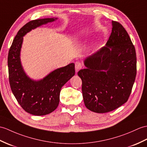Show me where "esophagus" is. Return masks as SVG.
<instances>
[{"label":"esophagus","mask_w":147,"mask_h":147,"mask_svg":"<svg viewBox=\"0 0 147 147\" xmlns=\"http://www.w3.org/2000/svg\"><path fill=\"white\" fill-rule=\"evenodd\" d=\"M82 68V64L80 62H76L75 63V71L76 73H78Z\"/></svg>","instance_id":"obj_1"}]
</instances>
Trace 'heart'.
Returning a JSON list of instances; mask_svg holds the SVG:
<instances>
[{"label":"heart","instance_id":"1","mask_svg":"<svg viewBox=\"0 0 147 147\" xmlns=\"http://www.w3.org/2000/svg\"><path fill=\"white\" fill-rule=\"evenodd\" d=\"M80 36H82V35H81ZM80 38H81V37H77V38H76V40H79Z\"/></svg>","mask_w":147,"mask_h":147}]
</instances>
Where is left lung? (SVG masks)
<instances>
[{"label":"left lung","instance_id":"obj_1","mask_svg":"<svg viewBox=\"0 0 147 147\" xmlns=\"http://www.w3.org/2000/svg\"><path fill=\"white\" fill-rule=\"evenodd\" d=\"M111 23L106 45L85 58L86 68L78 73L84 105L98 113L111 111L127 101L136 74L135 49L128 34L119 22Z\"/></svg>","mask_w":147,"mask_h":147}]
</instances>
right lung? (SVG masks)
I'll use <instances>...</instances> for the list:
<instances>
[{"label":"right lung","instance_id":"right-lung-1","mask_svg":"<svg viewBox=\"0 0 147 147\" xmlns=\"http://www.w3.org/2000/svg\"><path fill=\"white\" fill-rule=\"evenodd\" d=\"M57 18L31 20L20 29L13 40L8 54L9 79L12 93L24 110L36 116L49 114L59 103L60 91L75 74L74 64L51 71L41 80L30 78L24 70L20 61L23 37L37 27L53 22Z\"/></svg>","mask_w":147,"mask_h":147}]
</instances>
